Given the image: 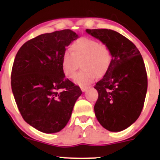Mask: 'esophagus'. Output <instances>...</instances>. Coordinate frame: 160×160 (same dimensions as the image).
I'll return each mask as SVG.
<instances>
[{
  "instance_id": "esophagus-1",
  "label": "esophagus",
  "mask_w": 160,
  "mask_h": 160,
  "mask_svg": "<svg viewBox=\"0 0 160 160\" xmlns=\"http://www.w3.org/2000/svg\"><path fill=\"white\" fill-rule=\"evenodd\" d=\"M80 89H81L82 91H85L87 89H88V87H83V86H81L80 87Z\"/></svg>"
}]
</instances>
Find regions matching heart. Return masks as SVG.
<instances>
[{"label": "heart", "instance_id": "heart-1", "mask_svg": "<svg viewBox=\"0 0 160 160\" xmlns=\"http://www.w3.org/2000/svg\"><path fill=\"white\" fill-rule=\"evenodd\" d=\"M70 51L67 50L62 53L61 67L66 77L73 78L80 62L83 70L75 78V82L78 84H89L96 76L104 77L110 69L112 61L110 49L94 38H78L71 44Z\"/></svg>", "mask_w": 160, "mask_h": 160}]
</instances>
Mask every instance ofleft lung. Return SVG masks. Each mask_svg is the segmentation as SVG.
<instances>
[{"instance_id":"8db88e82","label":"left lung","mask_w":160,"mask_h":160,"mask_svg":"<svg viewBox=\"0 0 160 160\" xmlns=\"http://www.w3.org/2000/svg\"><path fill=\"white\" fill-rule=\"evenodd\" d=\"M86 32L112 54L110 69L94 86L98 92L95 115L104 128L120 132L132 125L142 111L148 86L144 61L134 43L118 32L105 28Z\"/></svg>"}]
</instances>
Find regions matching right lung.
<instances>
[{
    "instance_id": "1",
    "label": "right lung",
    "mask_w": 160,
    "mask_h": 160,
    "mask_svg": "<svg viewBox=\"0 0 160 160\" xmlns=\"http://www.w3.org/2000/svg\"><path fill=\"white\" fill-rule=\"evenodd\" d=\"M78 35L70 29L40 35L22 45L11 70V84L24 120L45 133L67 125L82 91L66 78L61 58Z\"/></svg>"
}]
</instances>
